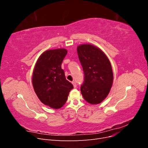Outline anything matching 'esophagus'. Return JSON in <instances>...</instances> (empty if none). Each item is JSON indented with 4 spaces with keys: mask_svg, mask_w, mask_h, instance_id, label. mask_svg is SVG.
Instances as JSON below:
<instances>
[{
    "mask_svg": "<svg viewBox=\"0 0 148 148\" xmlns=\"http://www.w3.org/2000/svg\"><path fill=\"white\" fill-rule=\"evenodd\" d=\"M71 83L73 84V87H74V88H76V87H77V83H76L75 82H71Z\"/></svg>",
    "mask_w": 148,
    "mask_h": 148,
    "instance_id": "obj_1",
    "label": "esophagus"
}]
</instances>
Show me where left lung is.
<instances>
[{
    "instance_id": "1",
    "label": "left lung",
    "mask_w": 148,
    "mask_h": 148,
    "mask_svg": "<svg viewBox=\"0 0 148 148\" xmlns=\"http://www.w3.org/2000/svg\"><path fill=\"white\" fill-rule=\"evenodd\" d=\"M79 60L84 71L81 92L85 101L97 104L104 101L113 83V71L108 57L101 49L89 44L77 47Z\"/></svg>"
}]
</instances>
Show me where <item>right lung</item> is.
Here are the masks:
<instances>
[{"mask_svg": "<svg viewBox=\"0 0 148 148\" xmlns=\"http://www.w3.org/2000/svg\"><path fill=\"white\" fill-rule=\"evenodd\" d=\"M66 53L65 49L44 52L38 58L33 70L34 90L41 102L52 109L61 108L73 88V84L66 79L61 68Z\"/></svg>", "mask_w": 148, "mask_h": 148, "instance_id": "1", "label": "right lung"}]
</instances>
